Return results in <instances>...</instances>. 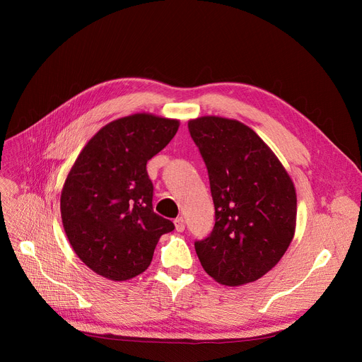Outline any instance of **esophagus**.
<instances>
[{
  "instance_id": "esophagus-1",
  "label": "esophagus",
  "mask_w": 362,
  "mask_h": 362,
  "mask_svg": "<svg viewBox=\"0 0 362 362\" xmlns=\"http://www.w3.org/2000/svg\"><path fill=\"white\" fill-rule=\"evenodd\" d=\"M175 226H176V230L177 232H183L185 230V220H183V217H177L175 220Z\"/></svg>"
}]
</instances>
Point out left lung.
Segmentation results:
<instances>
[{"label":"left lung","instance_id":"8db88e82","mask_svg":"<svg viewBox=\"0 0 362 362\" xmlns=\"http://www.w3.org/2000/svg\"><path fill=\"white\" fill-rule=\"evenodd\" d=\"M210 177L214 229L195 242L204 270L226 286L251 283L270 272L295 235L296 192L274 152L238 120H189Z\"/></svg>","mask_w":362,"mask_h":362}]
</instances>
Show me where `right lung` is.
<instances>
[{
	"label": "right lung",
	"mask_w": 362,
	"mask_h": 362,
	"mask_svg": "<svg viewBox=\"0 0 362 362\" xmlns=\"http://www.w3.org/2000/svg\"><path fill=\"white\" fill-rule=\"evenodd\" d=\"M179 120L132 114L104 126L64 182L60 208L67 239L88 267L114 281L144 273L161 235L175 229L152 210L146 163L165 148Z\"/></svg>",
	"instance_id": "add662e5"
}]
</instances>
